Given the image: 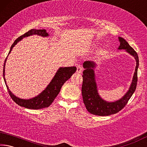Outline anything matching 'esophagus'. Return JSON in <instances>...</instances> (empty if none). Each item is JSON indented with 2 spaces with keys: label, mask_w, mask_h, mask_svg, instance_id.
Segmentation results:
<instances>
[{
  "label": "esophagus",
  "mask_w": 147,
  "mask_h": 147,
  "mask_svg": "<svg viewBox=\"0 0 147 147\" xmlns=\"http://www.w3.org/2000/svg\"><path fill=\"white\" fill-rule=\"evenodd\" d=\"M83 70V67L82 66L80 65H77V69H76V71L78 73H82V71Z\"/></svg>",
  "instance_id": "34e87169"
}]
</instances>
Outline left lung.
I'll return each instance as SVG.
<instances>
[{
	"label": "left lung",
	"instance_id": "1",
	"mask_svg": "<svg viewBox=\"0 0 147 147\" xmlns=\"http://www.w3.org/2000/svg\"><path fill=\"white\" fill-rule=\"evenodd\" d=\"M120 46L119 49H125L126 52L132 55L136 60V67L134 78L130 89L123 98L113 102H108L98 95L97 88L94 79L93 69L96 64L93 61H86L83 66L85 70L83 71V83L82 87V94L84 103L89 113L99 116H108L118 113L127 104L128 100L136 91L138 82V69L139 67V58L136 52L123 38L119 37Z\"/></svg>",
	"mask_w": 147,
	"mask_h": 147
}]
</instances>
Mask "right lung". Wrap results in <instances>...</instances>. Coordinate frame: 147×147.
I'll use <instances>...</instances> for the list:
<instances>
[{"label": "right lung", "instance_id": "obj_1", "mask_svg": "<svg viewBox=\"0 0 147 147\" xmlns=\"http://www.w3.org/2000/svg\"><path fill=\"white\" fill-rule=\"evenodd\" d=\"M35 35L37 34L38 36H41L43 37H47L49 36L46 32V30H36V29H31L30 30L23 35H22L20 37H19L14 43L12 44V45L10 48V51H9L8 54L11 53L13 47L16 45L18 43L19 41H21L23 38L25 37H28L31 36V35ZM8 57V56H7ZM7 57L4 61V68H3V76L4 82L6 84L7 89H8V93L10 95L11 98H12L15 102L18 104L19 106L21 107H24V108H28V109H39L45 108H47L53 102L54 99L56 98L57 95L59 94L60 89L61 88L62 86L63 85L65 82L71 78L72 74L75 73L76 71V67H60L58 71H57L56 75L54 76L53 79L52 80L47 88L42 92L41 93L39 94L38 96H36V97L32 98L28 100H24V99H21L18 97H17L14 95V94L9 91L8 86L6 84V79L4 78V67H5V62L6 61Z\"/></svg>", "mask_w": 147, "mask_h": 147}]
</instances>
